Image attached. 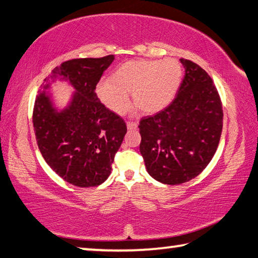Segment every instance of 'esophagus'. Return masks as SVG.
<instances>
[{
	"mask_svg": "<svg viewBox=\"0 0 258 258\" xmlns=\"http://www.w3.org/2000/svg\"><path fill=\"white\" fill-rule=\"evenodd\" d=\"M138 124L134 123V121H127V128L128 130H137Z\"/></svg>",
	"mask_w": 258,
	"mask_h": 258,
	"instance_id": "1",
	"label": "esophagus"
}]
</instances>
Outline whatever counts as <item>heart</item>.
Masks as SVG:
<instances>
[{
	"label": "heart",
	"mask_w": 258,
	"mask_h": 258,
	"mask_svg": "<svg viewBox=\"0 0 258 258\" xmlns=\"http://www.w3.org/2000/svg\"><path fill=\"white\" fill-rule=\"evenodd\" d=\"M183 69L180 61L140 59L127 61L97 86V95L111 111L123 113L134 103L143 112L155 113L171 103L181 84Z\"/></svg>",
	"instance_id": "heart-1"
}]
</instances>
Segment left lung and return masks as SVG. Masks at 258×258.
<instances>
[{"instance_id": "1", "label": "left lung", "mask_w": 258, "mask_h": 258, "mask_svg": "<svg viewBox=\"0 0 258 258\" xmlns=\"http://www.w3.org/2000/svg\"><path fill=\"white\" fill-rule=\"evenodd\" d=\"M185 75L176 97L154 116L140 120V152L148 173L176 185L202 173L215 155L223 127L220 94L211 76L181 58Z\"/></svg>"}]
</instances>
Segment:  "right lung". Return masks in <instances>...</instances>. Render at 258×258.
Masks as SVG:
<instances>
[{
  "label": "right lung",
  "instance_id": "1",
  "mask_svg": "<svg viewBox=\"0 0 258 258\" xmlns=\"http://www.w3.org/2000/svg\"><path fill=\"white\" fill-rule=\"evenodd\" d=\"M113 59L112 54L72 59L52 71L51 80L66 78L77 91L66 110L56 112L45 91L38 90L35 99L33 126L38 149L46 164L73 185L97 186L106 181L127 132L124 119L106 108L95 93Z\"/></svg>",
  "mask_w": 258,
  "mask_h": 258
}]
</instances>
